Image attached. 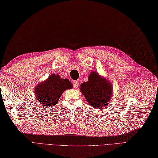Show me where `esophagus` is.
<instances>
[{
	"label": "esophagus",
	"instance_id": "1",
	"mask_svg": "<svg viewBox=\"0 0 158 158\" xmlns=\"http://www.w3.org/2000/svg\"><path fill=\"white\" fill-rule=\"evenodd\" d=\"M73 84H74V88H78V84H79V82L78 81V80H74V81L73 82Z\"/></svg>",
	"mask_w": 158,
	"mask_h": 158
}]
</instances>
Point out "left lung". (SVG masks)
<instances>
[{"instance_id": "obj_1", "label": "left lung", "mask_w": 158, "mask_h": 158, "mask_svg": "<svg viewBox=\"0 0 158 158\" xmlns=\"http://www.w3.org/2000/svg\"><path fill=\"white\" fill-rule=\"evenodd\" d=\"M80 91L89 105L95 109L107 106L113 94L112 84L97 72H91L88 82L80 85Z\"/></svg>"}]
</instances>
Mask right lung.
Segmentation results:
<instances>
[{
    "instance_id": "obj_1",
    "label": "right lung",
    "mask_w": 158,
    "mask_h": 158,
    "mask_svg": "<svg viewBox=\"0 0 158 158\" xmlns=\"http://www.w3.org/2000/svg\"><path fill=\"white\" fill-rule=\"evenodd\" d=\"M72 87L68 79L61 78L59 75L53 74L44 82L37 84L35 88V94L41 105L49 109L57 105L65 90Z\"/></svg>"
}]
</instances>
